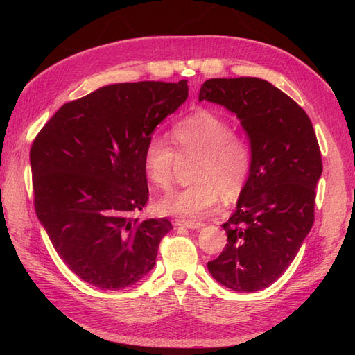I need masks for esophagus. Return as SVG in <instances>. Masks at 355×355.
<instances>
[{
    "label": "esophagus",
    "instance_id": "1",
    "mask_svg": "<svg viewBox=\"0 0 355 355\" xmlns=\"http://www.w3.org/2000/svg\"><path fill=\"white\" fill-rule=\"evenodd\" d=\"M176 227H185L189 230H200L204 227L202 222H197V220H187V219H176L175 220Z\"/></svg>",
    "mask_w": 355,
    "mask_h": 355
}]
</instances>
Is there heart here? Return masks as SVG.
<instances>
[{
    "mask_svg": "<svg viewBox=\"0 0 355 355\" xmlns=\"http://www.w3.org/2000/svg\"><path fill=\"white\" fill-rule=\"evenodd\" d=\"M171 137L180 155H196L197 184L167 194L157 202L161 214L187 219L207 216L216 210L222 197L235 201L247 187L252 171V146L232 130L227 118L201 110L178 121ZM178 153L167 139L153 136L144 148V166L149 180L167 189L173 184Z\"/></svg>",
    "mask_w": 355,
    "mask_h": 355,
    "instance_id": "obj_1",
    "label": "heart"
}]
</instances>
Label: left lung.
<instances>
[{"label": "left lung", "mask_w": 355, "mask_h": 355, "mask_svg": "<svg viewBox=\"0 0 355 355\" xmlns=\"http://www.w3.org/2000/svg\"><path fill=\"white\" fill-rule=\"evenodd\" d=\"M198 99L237 115L252 146L249 182L222 225L228 243L207 268L234 292H257L282 277L313 228L323 171L317 136L306 112L261 78H211Z\"/></svg>", "instance_id": "obj_1"}]
</instances>
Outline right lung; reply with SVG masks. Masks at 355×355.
I'll list each match as a JSON object with an SVG mask.
<instances>
[{
    "mask_svg": "<svg viewBox=\"0 0 355 355\" xmlns=\"http://www.w3.org/2000/svg\"><path fill=\"white\" fill-rule=\"evenodd\" d=\"M188 98V84L121 83L68 102L31 148L37 216L60 259L102 290L133 286L153 270L167 218L141 220L144 148Z\"/></svg>",
    "mask_w": 355,
    "mask_h": 355,
    "instance_id": "obj_1",
    "label": "right lung"
}]
</instances>
